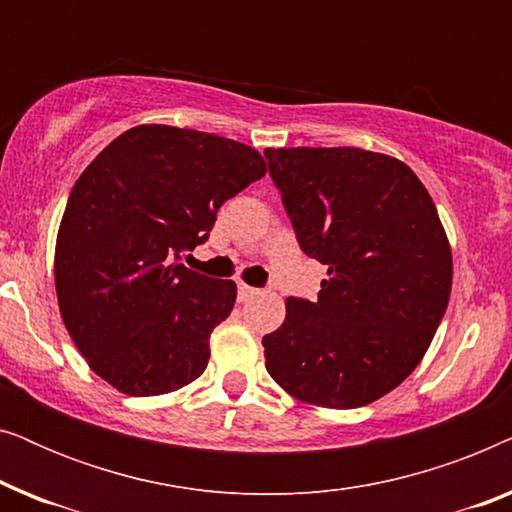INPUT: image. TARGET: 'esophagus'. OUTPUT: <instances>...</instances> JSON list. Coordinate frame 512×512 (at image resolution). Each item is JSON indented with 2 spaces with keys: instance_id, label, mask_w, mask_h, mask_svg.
I'll use <instances>...</instances> for the list:
<instances>
[{
  "instance_id": "esophagus-1",
  "label": "esophagus",
  "mask_w": 512,
  "mask_h": 512,
  "mask_svg": "<svg viewBox=\"0 0 512 512\" xmlns=\"http://www.w3.org/2000/svg\"><path fill=\"white\" fill-rule=\"evenodd\" d=\"M258 289H254V286H249V284H244V282H237V300H240V303H247V300H251L254 296H258Z\"/></svg>"
}]
</instances>
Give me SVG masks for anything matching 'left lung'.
Returning <instances> with one entry per match:
<instances>
[{"instance_id": "8db88e82", "label": "left lung", "mask_w": 512, "mask_h": 512, "mask_svg": "<svg viewBox=\"0 0 512 512\" xmlns=\"http://www.w3.org/2000/svg\"><path fill=\"white\" fill-rule=\"evenodd\" d=\"M300 249L328 268L317 300L286 298L265 368L298 401L361 408L429 349L452 251L429 191L401 160L354 149H265Z\"/></svg>"}]
</instances>
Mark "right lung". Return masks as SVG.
<instances>
[{"mask_svg":"<svg viewBox=\"0 0 512 512\" xmlns=\"http://www.w3.org/2000/svg\"><path fill=\"white\" fill-rule=\"evenodd\" d=\"M263 174L251 146L172 125L130 128L83 170L55 242V291L74 345L111 387L160 396L205 373L237 286L179 258Z\"/></svg>","mask_w":512,"mask_h":512,"instance_id":"add662e5","label":"right lung"}]
</instances>
